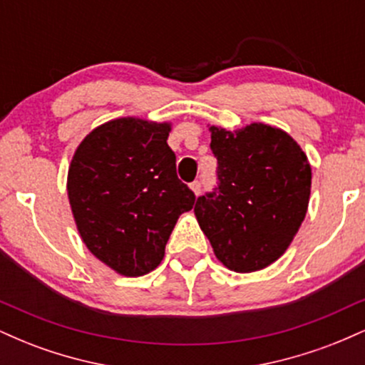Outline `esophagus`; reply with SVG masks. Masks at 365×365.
Returning <instances> with one entry per match:
<instances>
[{
	"instance_id": "34e87169",
	"label": "esophagus",
	"mask_w": 365,
	"mask_h": 365,
	"mask_svg": "<svg viewBox=\"0 0 365 365\" xmlns=\"http://www.w3.org/2000/svg\"><path fill=\"white\" fill-rule=\"evenodd\" d=\"M190 188H192V192H194L195 195H199L200 190H202V183H200V182H192L190 183Z\"/></svg>"
}]
</instances>
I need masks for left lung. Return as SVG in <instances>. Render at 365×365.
I'll use <instances>...</instances> for the list:
<instances>
[{
  "instance_id": "obj_1",
  "label": "left lung",
  "mask_w": 365,
  "mask_h": 365,
  "mask_svg": "<svg viewBox=\"0 0 365 365\" xmlns=\"http://www.w3.org/2000/svg\"><path fill=\"white\" fill-rule=\"evenodd\" d=\"M217 187L194 212L217 261L235 273L273 264L292 244L311 197V165L282 128L209 127Z\"/></svg>"
}]
</instances>
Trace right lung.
I'll list each match as a JSON object with an SVG mask.
<instances>
[{
	"label": "right lung",
	"mask_w": 365,
	"mask_h": 365,
	"mask_svg": "<svg viewBox=\"0 0 365 365\" xmlns=\"http://www.w3.org/2000/svg\"><path fill=\"white\" fill-rule=\"evenodd\" d=\"M170 130L133 116L106 121L70 163L66 190L81 238L118 274L156 269L180 215L194 207V192L177 177Z\"/></svg>",
	"instance_id": "right-lung-1"
}]
</instances>
